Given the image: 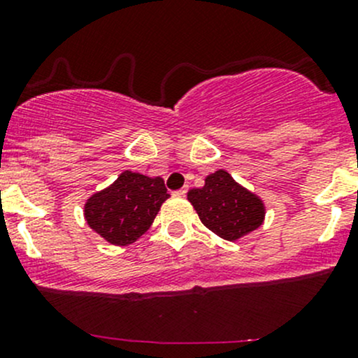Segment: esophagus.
<instances>
[{"label":"esophagus","instance_id":"1","mask_svg":"<svg viewBox=\"0 0 358 358\" xmlns=\"http://www.w3.org/2000/svg\"><path fill=\"white\" fill-rule=\"evenodd\" d=\"M173 196H175V197H185L187 196V189L176 190V192H173Z\"/></svg>","mask_w":358,"mask_h":358}]
</instances>
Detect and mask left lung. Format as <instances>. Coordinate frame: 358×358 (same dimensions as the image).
<instances>
[{"label": "left lung", "instance_id": "left-lung-1", "mask_svg": "<svg viewBox=\"0 0 358 358\" xmlns=\"http://www.w3.org/2000/svg\"><path fill=\"white\" fill-rule=\"evenodd\" d=\"M187 199L194 206L201 222L222 239L236 243L263 225L265 204L225 169L206 176L204 187L192 189Z\"/></svg>", "mask_w": 358, "mask_h": 358}]
</instances>
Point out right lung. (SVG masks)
<instances>
[{
	"mask_svg": "<svg viewBox=\"0 0 358 358\" xmlns=\"http://www.w3.org/2000/svg\"><path fill=\"white\" fill-rule=\"evenodd\" d=\"M168 197L161 176L122 171L114 183L86 201L85 220L107 243L128 246L150 229Z\"/></svg>",
	"mask_w": 358,
	"mask_h": 358,
	"instance_id": "obj_1",
	"label": "right lung"
}]
</instances>
